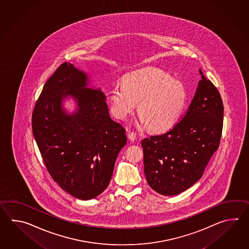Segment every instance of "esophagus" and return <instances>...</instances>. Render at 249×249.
Instances as JSON below:
<instances>
[{"instance_id":"34e87169","label":"esophagus","mask_w":249,"mask_h":249,"mask_svg":"<svg viewBox=\"0 0 249 249\" xmlns=\"http://www.w3.org/2000/svg\"><path fill=\"white\" fill-rule=\"evenodd\" d=\"M128 138L131 142H134L136 140V133L133 132H130L128 133Z\"/></svg>"}]
</instances>
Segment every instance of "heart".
Here are the masks:
<instances>
[{"mask_svg": "<svg viewBox=\"0 0 249 249\" xmlns=\"http://www.w3.org/2000/svg\"><path fill=\"white\" fill-rule=\"evenodd\" d=\"M186 100L185 87L180 81L157 69L127 74L123 85L113 86L109 93L110 109L115 117L126 118L139 102L141 124L154 132H164L175 125Z\"/></svg>", "mask_w": 249, "mask_h": 249, "instance_id": "obj_1", "label": "heart"}]
</instances>
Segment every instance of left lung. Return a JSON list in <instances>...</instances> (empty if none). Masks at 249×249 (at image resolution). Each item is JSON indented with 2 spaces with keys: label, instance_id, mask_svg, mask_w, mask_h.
Instances as JSON below:
<instances>
[{
  "label": "left lung",
  "instance_id": "left-lung-1",
  "mask_svg": "<svg viewBox=\"0 0 249 249\" xmlns=\"http://www.w3.org/2000/svg\"><path fill=\"white\" fill-rule=\"evenodd\" d=\"M201 80L185 115L168 132L142 141L148 185L164 196L188 190L218 149L223 124L222 98L199 69Z\"/></svg>",
  "mask_w": 249,
  "mask_h": 249
}]
</instances>
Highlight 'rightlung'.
<instances>
[{
    "label": "right lung",
    "instance_id": "right-lung-1",
    "mask_svg": "<svg viewBox=\"0 0 249 249\" xmlns=\"http://www.w3.org/2000/svg\"><path fill=\"white\" fill-rule=\"evenodd\" d=\"M88 77L61 64L43 86L32 115V130L49 174L70 195L88 200L105 191L125 129L112 120L101 90L86 88ZM72 96L78 110L68 114L63 101Z\"/></svg>",
    "mask_w": 249,
    "mask_h": 249
}]
</instances>
